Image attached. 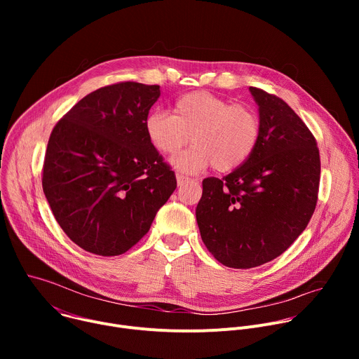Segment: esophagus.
Here are the masks:
<instances>
[{"mask_svg":"<svg viewBox=\"0 0 359 359\" xmlns=\"http://www.w3.org/2000/svg\"><path fill=\"white\" fill-rule=\"evenodd\" d=\"M176 179H177V184H179V186H182L183 183H186V182L189 180V177H186V176L182 175V173H176Z\"/></svg>","mask_w":359,"mask_h":359,"instance_id":"esophagus-1","label":"esophagus"}]
</instances>
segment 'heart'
<instances>
[{"instance_id": "1", "label": "heart", "mask_w": 359, "mask_h": 359, "mask_svg": "<svg viewBox=\"0 0 359 359\" xmlns=\"http://www.w3.org/2000/svg\"><path fill=\"white\" fill-rule=\"evenodd\" d=\"M150 146L161 155H175L190 140L194 143L172 159L186 175L210 166L217 172H231L244 165L257 149L262 136L259 112L245 104L209 92H190L173 105V115L151 112L144 119Z\"/></svg>"}]
</instances>
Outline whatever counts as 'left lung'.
<instances>
[{"mask_svg":"<svg viewBox=\"0 0 359 359\" xmlns=\"http://www.w3.org/2000/svg\"><path fill=\"white\" fill-rule=\"evenodd\" d=\"M262 136L251 158L223 179L206 177L196 209L201 240L226 267L252 269L281 255L310 223L321 175L311 130L285 102L250 86Z\"/></svg>","mask_w":359,"mask_h":359,"instance_id":"obj_1","label":"left lung"}]
</instances>
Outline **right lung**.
<instances>
[{
  "label": "right lung",
  "mask_w": 359,
  "mask_h": 359,
  "mask_svg": "<svg viewBox=\"0 0 359 359\" xmlns=\"http://www.w3.org/2000/svg\"><path fill=\"white\" fill-rule=\"evenodd\" d=\"M159 96V85L99 88L50 132L42 189L61 229L85 251L105 257L126 252L177 186L144 132Z\"/></svg>",
  "instance_id": "obj_1"
}]
</instances>
